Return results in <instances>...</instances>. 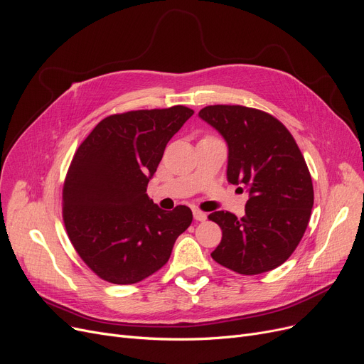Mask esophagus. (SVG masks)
<instances>
[{
	"instance_id": "esophagus-1",
	"label": "esophagus",
	"mask_w": 364,
	"mask_h": 364,
	"mask_svg": "<svg viewBox=\"0 0 364 364\" xmlns=\"http://www.w3.org/2000/svg\"><path fill=\"white\" fill-rule=\"evenodd\" d=\"M193 217H195L196 221H205V220H206V214L202 213V211H199V209H195V211H193Z\"/></svg>"
}]
</instances>
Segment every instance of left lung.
Here are the masks:
<instances>
[{"instance_id": "obj_1", "label": "left lung", "mask_w": 364, "mask_h": 364, "mask_svg": "<svg viewBox=\"0 0 364 364\" xmlns=\"http://www.w3.org/2000/svg\"><path fill=\"white\" fill-rule=\"evenodd\" d=\"M228 147L227 180L250 192L245 215L209 214L223 230L211 257L239 274L270 272L288 259L309 225L313 181L292 134L272 114L215 105L199 112Z\"/></svg>"}]
</instances>
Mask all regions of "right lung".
Segmentation results:
<instances>
[{
  "label": "right lung",
  "mask_w": 364,
  "mask_h": 364,
  "mask_svg": "<svg viewBox=\"0 0 364 364\" xmlns=\"http://www.w3.org/2000/svg\"><path fill=\"white\" fill-rule=\"evenodd\" d=\"M192 114L184 106L112 114L76 150L63 221L76 252L103 280L132 284L158 272L192 224L190 208L164 211L146 193L168 141Z\"/></svg>",
  "instance_id": "1"
}]
</instances>
